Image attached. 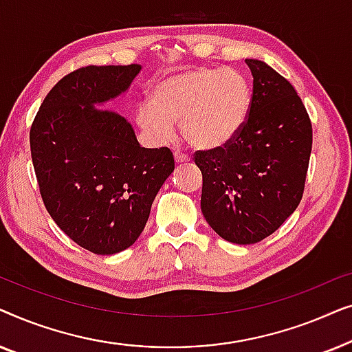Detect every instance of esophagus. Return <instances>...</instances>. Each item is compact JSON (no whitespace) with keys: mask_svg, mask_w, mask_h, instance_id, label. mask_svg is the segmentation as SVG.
<instances>
[{"mask_svg":"<svg viewBox=\"0 0 352 352\" xmlns=\"http://www.w3.org/2000/svg\"><path fill=\"white\" fill-rule=\"evenodd\" d=\"M190 158L187 157V155H184V153H181V152H175V162L176 163H186V162H189Z\"/></svg>","mask_w":352,"mask_h":352,"instance_id":"esophagus-1","label":"esophagus"}]
</instances>
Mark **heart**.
I'll list each match as a JSON object with an SVG mask.
<instances>
[{"mask_svg": "<svg viewBox=\"0 0 352 352\" xmlns=\"http://www.w3.org/2000/svg\"><path fill=\"white\" fill-rule=\"evenodd\" d=\"M253 89L235 70L194 67L157 80L151 102L139 104L136 122L155 141H166L179 122L184 141L197 151L232 142L247 123Z\"/></svg>", "mask_w": 352, "mask_h": 352, "instance_id": "b5f03b06", "label": "heart"}]
</instances>
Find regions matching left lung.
I'll return each mask as SVG.
<instances>
[{"label": "left lung", "mask_w": 352, "mask_h": 352, "mask_svg": "<svg viewBox=\"0 0 352 352\" xmlns=\"http://www.w3.org/2000/svg\"><path fill=\"white\" fill-rule=\"evenodd\" d=\"M253 100L237 138L195 152L204 176L201 213L219 237L261 242L300 205L312 148V126L300 96L266 62L245 59Z\"/></svg>", "instance_id": "1"}]
</instances>
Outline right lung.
Wrapping results in <instances>:
<instances>
[{
	"mask_svg": "<svg viewBox=\"0 0 352 352\" xmlns=\"http://www.w3.org/2000/svg\"><path fill=\"white\" fill-rule=\"evenodd\" d=\"M139 72L138 64L72 72L47 93L30 129L47 213L96 254L120 253L136 242L175 171L170 148L141 147L126 118L98 107L128 91Z\"/></svg>",
	"mask_w": 352,
	"mask_h": 352,
	"instance_id": "right-lung-1",
	"label": "right lung"
}]
</instances>
